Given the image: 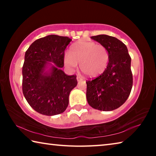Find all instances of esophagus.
Here are the masks:
<instances>
[{"instance_id": "1", "label": "esophagus", "mask_w": 156, "mask_h": 156, "mask_svg": "<svg viewBox=\"0 0 156 156\" xmlns=\"http://www.w3.org/2000/svg\"><path fill=\"white\" fill-rule=\"evenodd\" d=\"M76 79H77V81L78 82H80V81H82V80H83V79H82L80 77V76H77V77H76Z\"/></svg>"}]
</instances>
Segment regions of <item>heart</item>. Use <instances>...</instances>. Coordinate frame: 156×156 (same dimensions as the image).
Returning <instances> with one entry per match:
<instances>
[{"label": "heart", "mask_w": 156, "mask_h": 156, "mask_svg": "<svg viewBox=\"0 0 156 156\" xmlns=\"http://www.w3.org/2000/svg\"><path fill=\"white\" fill-rule=\"evenodd\" d=\"M109 59V52L104 45L94 42L79 41L70 47L68 54L64 57V62L71 69L80 64V69L84 75L95 78L105 72Z\"/></svg>", "instance_id": "1"}]
</instances>
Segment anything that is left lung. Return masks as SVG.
Masks as SVG:
<instances>
[{
  "mask_svg": "<svg viewBox=\"0 0 156 156\" xmlns=\"http://www.w3.org/2000/svg\"><path fill=\"white\" fill-rule=\"evenodd\" d=\"M91 38L106 47L109 59L101 75L86 82L87 100L95 109L113 111L125 103L131 93L133 85L131 57L126 46L115 37L101 34Z\"/></svg>",
  "mask_w": 156,
  "mask_h": 156,
  "instance_id": "8db88e82",
  "label": "left lung"
}]
</instances>
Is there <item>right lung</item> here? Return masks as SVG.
Segmentation results:
<instances>
[{
    "instance_id": "add662e5",
    "label": "right lung",
    "mask_w": 156,
    "mask_h": 156,
    "mask_svg": "<svg viewBox=\"0 0 156 156\" xmlns=\"http://www.w3.org/2000/svg\"><path fill=\"white\" fill-rule=\"evenodd\" d=\"M67 36L49 35L34 42L25 52L23 67V93L29 105L39 113L55 115L65 112L69 96L76 87V76H67L64 66Z\"/></svg>"
}]
</instances>
